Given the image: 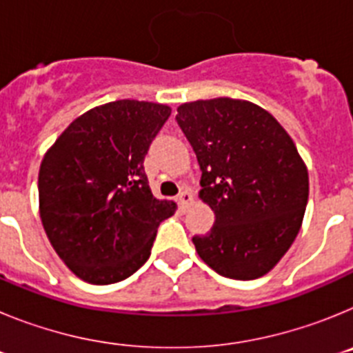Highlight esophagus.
<instances>
[{
  "label": "esophagus",
  "mask_w": 353,
  "mask_h": 353,
  "mask_svg": "<svg viewBox=\"0 0 353 353\" xmlns=\"http://www.w3.org/2000/svg\"><path fill=\"white\" fill-rule=\"evenodd\" d=\"M176 201H179V205H180V208H182V210H187V207L192 203V194L185 189V191L180 192L179 198H176Z\"/></svg>",
  "instance_id": "esophagus-1"
}]
</instances>
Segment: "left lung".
Listing matches in <instances>:
<instances>
[{"instance_id": "obj_1", "label": "left lung", "mask_w": 353, "mask_h": 353, "mask_svg": "<svg viewBox=\"0 0 353 353\" xmlns=\"http://www.w3.org/2000/svg\"><path fill=\"white\" fill-rule=\"evenodd\" d=\"M201 170L199 198L215 223L192 236L205 263L230 279L265 276L285 256L304 219L307 168L279 121L260 105L219 97L176 114Z\"/></svg>"}]
</instances>
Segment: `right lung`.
I'll list each match as a JSON object with an SVG mask.
<instances>
[{
	"label": "right lung",
	"instance_id": "add662e5",
	"mask_svg": "<svg viewBox=\"0 0 353 353\" xmlns=\"http://www.w3.org/2000/svg\"><path fill=\"white\" fill-rule=\"evenodd\" d=\"M170 105L117 101L72 121L43 155L40 219L58 256L79 279L111 285L148 260L174 201L150 191L145 155Z\"/></svg>",
	"mask_w": 353,
	"mask_h": 353
}]
</instances>
